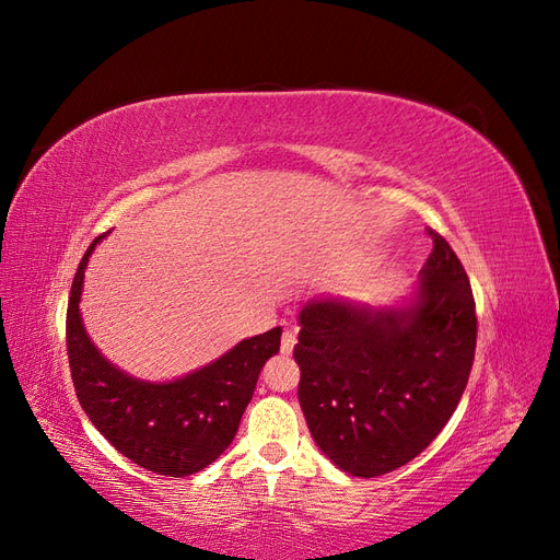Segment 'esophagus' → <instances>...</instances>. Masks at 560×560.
<instances>
[{
	"mask_svg": "<svg viewBox=\"0 0 560 560\" xmlns=\"http://www.w3.org/2000/svg\"><path fill=\"white\" fill-rule=\"evenodd\" d=\"M294 346H296V334H294V331H290V329H287V331L282 334V341H280V352H282V354H292Z\"/></svg>",
	"mask_w": 560,
	"mask_h": 560,
	"instance_id": "1",
	"label": "esophagus"
}]
</instances>
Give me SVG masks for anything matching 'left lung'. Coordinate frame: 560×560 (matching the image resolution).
<instances>
[{
	"label": "left lung",
	"mask_w": 560,
	"mask_h": 560,
	"mask_svg": "<svg viewBox=\"0 0 560 560\" xmlns=\"http://www.w3.org/2000/svg\"><path fill=\"white\" fill-rule=\"evenodd\" d=\"M395 306L315 296L299 313V404L319 451L381 477L425 451L460 401L477 348L469 278L442 235Z\"/></svg>",
	"instance_id": "8db88e82"
}]
</instances>
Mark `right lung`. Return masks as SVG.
Masks as SVG:
<instances>
[{"label":"right lung","instance_id":"obj_1","mask_svg":"<svg viewBox=\"0 0 560 560\" xmlns=\"http://www.w3.org/2000/svg\"><path fill=\"white\" fill-rule=\"evenodd\" d=\"M105 235L83 254L67 303V354L79 404L97 432L135 465L163 477H189L233 442L264 364L280 350L282 329L245 338L175 381L128 376L95 348L79 311L83 273Z\"/></svg>","mask_w":560,"mask_h":560}]
</instances>
